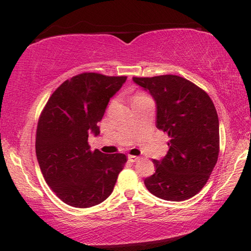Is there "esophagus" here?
I'll return each mask as SVG.
<instances>
[{"instance_id":"1","label":"esophagus","mask_w":251,"mask_h":251,"mask_svg":"<svg viewBox=\"0 0 251 251\" xmlns=\"http://www.w3.org/2000/svg\"><path fill=\"white\" fill-rule=\"evenodd\" d=\"M128 160L130 161V163H135V161L139 160V157H138V156H133V155H129V156H128Z\"/></svg>"}]
</instances>
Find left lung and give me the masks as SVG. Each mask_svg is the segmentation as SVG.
I'll return each instance as SVG.
<instances>
[{"label":"left lung","mask_w":251,"mask_h":251,"mask_svg":"<svg viewBox=\"0 0 251 251\" xmlns=\"http://www.w3.org/2000/svg\"><path fill=\"white\" fill-rule=\"evenodd\" d=\"M156 104V127L171 141L166 156L152 160L156 171L144 180L156 197L192 198L209 178L219 154V121L206 92L177 75L133 77Z\"/></svg>","instance_id":"obj_1"}]
</instances>
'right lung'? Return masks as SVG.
Wrapping results in <instances>:
<instances>
[{"instance_id":"right-lung-1","label":"right lung","mask_w":251,"mask_h":251,"mask_svg":"<svg viewBox=\"0 0 251 251\" xmlns=\"http://www.w3.org/2000/svg\"><path fill=\"white\" fill-rule=\"evenodd\" d=\"M126 76L83 73L65 80L42 112L35 150L45 181L67 205L88 208L103 202L127 161L124 154L91 151L88 136L100 135L108 101Z\"/></svg>"}]
</instances>
